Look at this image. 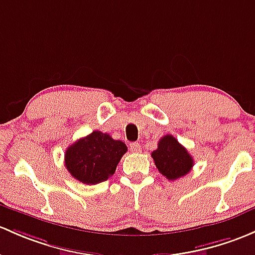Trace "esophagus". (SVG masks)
<instances>
[{"label":"esophagus","instance_id":"1","mask_svg":"<svg viewBox=\"0 0 255 255\" xmlns=\"http://www.w3.org/2000/svg\"><path fill=\"white\" fill-rule=\"evenodd\" d=\"M130 151L132 152H140V144L132 143L130 144Z\"/></svg>","mask_w":255,"mask_h":255}]
</instances>
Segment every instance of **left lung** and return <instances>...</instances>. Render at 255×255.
Masks as SVG:
<instances>
[{"label":"left lung","instance_id":"1","mask_svg":"<svg viewBox=\"0 0 255 255\" xmlns=\"http://www.w3.org/2000/svg\"><path fill=\"white\" fill-rule=\"evenodd\" d=\"M155 166L170 181H175L192 170L194 165L192 155L175 136L163 135L157 143V149L151 152Z\"/></svg>","mask_w":255,"mask_h":255}]
</instances>
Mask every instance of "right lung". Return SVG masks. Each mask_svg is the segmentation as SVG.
Masks as SVG:
<instances>
[{"label":"right lung","instance_id":"1","mask_svg":"<svg viewBox=\"0 0 255 255\" xmlns=\"http://www.w3.org/2000/svg\"><path fill=\"white\" fill-rule=\"evenodd\" d=\"M127 145L107 133L94 130L68 146L64 165L72 176L84 184H98L115 173Z\"/></svg>","mask_w":255,"mask_h":255}]
</instances>
